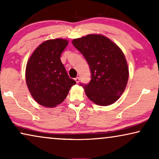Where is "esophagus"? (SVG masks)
<instances>
[{
    "instance_id": "1",
    "label": "esophagus",
    "mask_w": 159,
    "mask_h": 159,
    "mask_svg": "<svg viewBox=\"0 0 159 159\" xmlns=\"http://www.w3.org/2000/svg\"><path fill=\"white\" fill-rule=\"evenodd\" d=\"M75 82H77V83H79V82H80V77H76L75 79Z\"/></svg>"
}]
</instances>
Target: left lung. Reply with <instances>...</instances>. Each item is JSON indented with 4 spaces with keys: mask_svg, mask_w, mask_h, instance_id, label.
Instances as JSON below:
<instances>
[{
    "mask_svg": "<svg viewBox=\"0 0 159 159\" xmlns=\"http://www.w3.org/2000/svg\"><path fill=\"white\" fill-rule=\"evenodd\" d=\"M72 44L90 66V83L81 84L88 98L103 106L115 103L125 91L129 78V68L122 51L101 34L74 39Z\"/></svg>",
    "mask_w": 159,
    "mask_h": 159,
    "instance_id": "8db88e82",
    "label": "left lung"
}]
</instances>
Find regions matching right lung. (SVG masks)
Wrapping results in <instances>:
<instances>
[{
	"label": "right lung",
	"mask_w": 159,
	"mask_h": 159,
	"mask_svg": "<svg viewBox=\"0 0 159 159\" xmlns=\"http://www.w3.org/2000/svg\"><path fill=\"white\" fill-rule=\"evenodd\" d=\"M66 39L45 41L34 50L26 66V82L37 103L48 108L61 103L76 82L69 78L61 55L68 45Z\"/></svg>",
	"instance_id": "right-lung-1"
}]
</instances>
